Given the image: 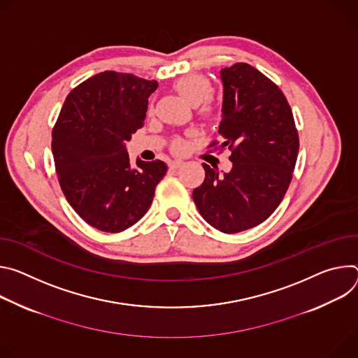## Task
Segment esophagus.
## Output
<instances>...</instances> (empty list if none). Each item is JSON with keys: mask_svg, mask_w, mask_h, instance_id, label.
Here are the masks:
<instances>
[{"mask_svg": "<svg viewBox=\"0 0 358 358\" xmlns=\"http://www.w3.org/2000/svg\"><path fill=\"white\" fill-rule=\"evenodd\" d=\"M182 164H183V161H180V159H173V161H169V168L171 169H178Z\"/></svg>", "mask_w": 358, "mask_h": 358, "instance_id": "obj_1", "label": "esophagus"}]
</instances>
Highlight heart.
Masks as SVG:
<instances>
[{"instance_id": "b5f03b06", "label": "heart", "mask_w": 358, "mask_h": 358, "mask_svg": "<svg viewBox=\"0 0 358 358\" xmlns=\"http://www.w3.org/2000/svg\"><path fill=\"white\" fill-rule=\"evenodd\" d=\"M173 90L190 105H199L201 116L206 119H212L217 113L216 103L209 98L212 94V84L209 79L199 73H189L176 79L173 84ZM183 139L175 141V149L182 150L185 148Z\"/></svg>"}]
</instances>
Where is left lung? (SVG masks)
Listing matches in <instances>:
<instances>
[{
  "instance_id": "1",
  "label": "left lung",
  "mask_w": 358,
  "mask_h": 358,
  "mask_svg": "<svg viewBox=\"0 0 358 358\" xmlns=\"http://www.w3.org/2000/svg\"><path fill=\"white\" fill-rule=\"evenodd\" d=\"M223 115L216 150H231V169L219 175L203 164L205 180L193 190L202 217L223 233H239L264 222L283 201L293 178L299 134L290 105L255 66L237 62L220 71Z\"/></svg>"
}]
</instances>
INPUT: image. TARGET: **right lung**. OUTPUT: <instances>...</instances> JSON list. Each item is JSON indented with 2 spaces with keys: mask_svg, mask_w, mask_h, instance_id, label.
Instances as JSON below:
<instances>
[{
  "mask_svg": "<svg viewBox=\"0 0 358 358\" xmlns=\"http://www.w3.org/2000/svg\"><path fill=\"white\" fill-rule=\"evenodd\" d=\"M156 81L105 71L71 91L52 129L59 186L72 209L90 226L119 233L150 208L166 175L162 161L129 162L125 142L143 127Z\"/></svg>",
  "mask_w": 358,
  "mask_h": 358,
  "instance_id": "right-lung-1",
  "label": "right lung"
}]
</instances>
